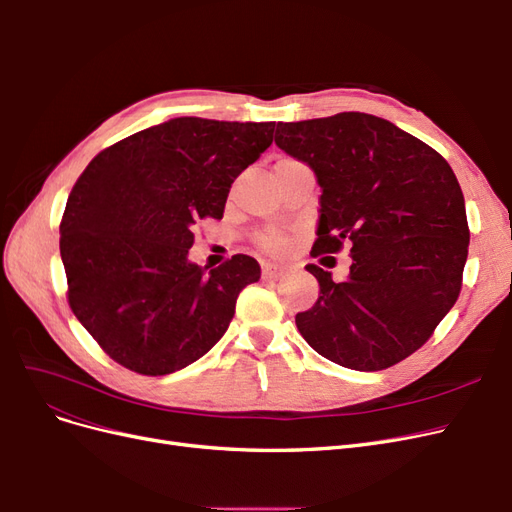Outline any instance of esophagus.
Returning a JSON list of instances; mask_svg holds the SVG:
<instances>
[{
	"label": "esophagus",
	"instance_id": "obj_1",
	"mask_svg": "<svg viewBox=\"0 0 512 512\" xmlns=\"http://www.w3.org/2000/svg\"><path fill=\"white\" fill-rule=\"evenodd\" d=\"M284 273L286 267L275 265V262H262V277H265V280H277V277H282Z\"/></svg>",
	"mask_w": 512,
	"mask_h": 512
}]
</instances>
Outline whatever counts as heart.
<instances>
[{
	"instance_id": "obj_1",
	"label": "heart",
	"mask_w": 512,
	"mask_h": 512,
	"mask_svg": "<svg viewBox=\"0 0 512 512\" xmlns=\"http://www.w3.org/2000/svg\"><path fill=\"white\" fill-rule=\"evenodd\" d=\"M260 245L265 247L267 252H273V254H280V252H284L286 250V239L282 237V235H267V237H262L260 239Z\"/></svg>"
}]
</instances>
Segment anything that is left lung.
Returning <instances> with one entry per match:
<instances>
[{"mask_svg":"<svg viewBox=\"0 0 512 512\" xmlns=\"http://www.w3.org/2000/svg\"><path fill=\"white\" fill-rule=\"evenodd\" d=\"M275 145L316 173L312 254L350 245V275L307 265L320 284L297 329L324 359L386 369L421 348L451 312L468 260L466 203L453 168L416 136L367 113L277 123Z\"/></svg>","mask_w":512,"mask_h":512,"instance_id":"obj_1","label":"left lung"}]
</instances>
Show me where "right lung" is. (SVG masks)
<instances>
[{
    "label": "right lung",
    "instance_id": "right-lung-1",
    "mask_svg": "<svg viewBox=\"0 0 512 512\" xmlns=\"http://www.w3.org/2000/svg\"><path fill=\"white\" fill-rule=\"evenodd\" d=\"M275 121L177 117L87 164L59 224L74 316L113 361L166 376L207 354L260 280L245 254L188 260L198 222L222 220L230 185L273 143Z\"/></svg>",
    "mask_w": 512,
    "mask_h": 512
}]
</instances>
